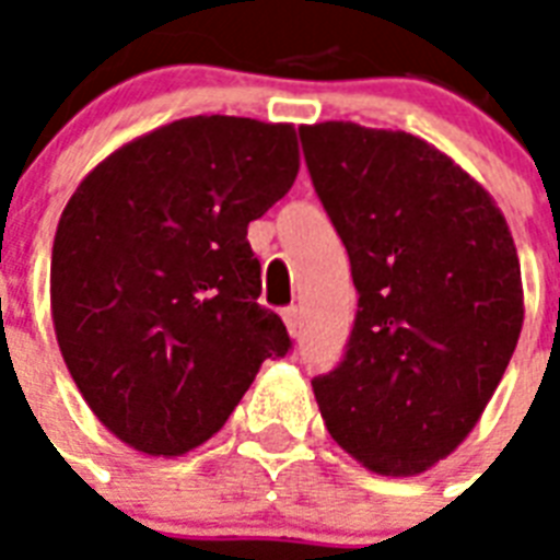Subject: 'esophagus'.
Listing matches in <instances>:
<instances>
[{"mask_svg":"<svg viewBox=\"0 0 560 560\" xmlns=\"http://www.w3.org/2000/svg\"><path fill=\"white\" fill-rule=\"evenodd\" d=\"M281 319H284V325H288L290 337L296 340L299 328H302V314H299V307H284V311H281Z\"/></svg>","mask_w":560,"mask_h":560,"instance_id":"obj_1","label":"esophagus"}]
</instances>
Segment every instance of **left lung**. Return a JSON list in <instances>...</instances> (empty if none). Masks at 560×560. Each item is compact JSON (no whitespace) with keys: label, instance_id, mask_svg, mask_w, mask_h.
<instances>
[{"label":"left lung","instance_id":"left-lung-1","mask_svg":"<svg viewBox=\"0 0 560 560\" xmlns=\"http://www.w3.org/2000/svg\"><path fill=\"white\" fill-rule=\"evenodd\" d=\"M314 188L360 293L346 358L314 377L325 427L381 477L451 456L486 412L523 328L521 258L494 197L404 130H302Z\"/></svg>","mask_w":560,"mask_h":560}]
</instances>
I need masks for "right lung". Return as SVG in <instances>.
Here are the masks:
<instances>
[{
  "instance_id": "add662e5",
  "label": "right lung",
  "mask_w": 560,
  "mask_h": 560,
  "mask_svg": "<svg viewBox=\"0 0 560 560\" xmlns=\"http://www.w3.org/2000/svg\"><path fill=\"white\" fill-rule=\"evenodd\" d=\"M299 174L293 125L191 116L121 144L81 179L51 246V323L74 386L109 433L183 456L226 424L267 358L246 226Z\"/></svg>"
}]
</instances>
